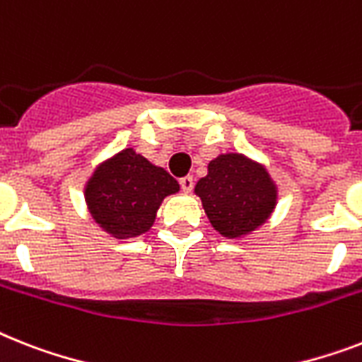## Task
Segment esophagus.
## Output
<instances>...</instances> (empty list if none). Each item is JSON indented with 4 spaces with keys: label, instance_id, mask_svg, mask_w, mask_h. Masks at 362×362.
Wrapping results in <instances>:
<instances>
[{
    "label": "esophagus",
    "instance_id": "obj_1",
    "mask_svg": "<svg viewBox=\"0 0 362 362\" xmlns=\"http://www.w3.org/2000/svg\"><path fill=\"white\" fill-rule=\"evenodd\" d=\"M180 186L184 193H191V189H193V186H195L193 176H184V178H180Z\"/></svg>",
    "mask_w": 362,
    "mask_h": 362
}]
</instances>
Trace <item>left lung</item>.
I'll use <instances>...</instances> for the list:
<instances>
[{"mask_svg": "<svg viewBox=\"0 0 362 362\" xmlns=\"http://www.w3.org/2000/svg\"><path fill=\"white\" fill-rule=\"evenodd\" d=\"M195 193L211 227L225 238L257 230L277 204V187L269 173L243 154H221L211 160Z\"/></svg>", "mask_w": 362, "mask_h": 362, "instance_id": "1", "label": "left lung"}]
</instances>
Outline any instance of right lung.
I'll use <instances>...</instances> for the list:
<instances>
[{"instance_id": "1", "label": "right lung", "mask_w": 362, "mask_h": 362, "mask_svg": "<svg viewBox=\"0 0 362 362\" xmlns=\"http://www.w3.org/2000/svg\"><path fill=\"white\" fill-rule=\"evenodd\" d=\"M178 189L165 169L124 148L96 167L85 186V201L100 227L124 240L145 234L154 225L161 201Z\"/></svg>"}]
</instances>
